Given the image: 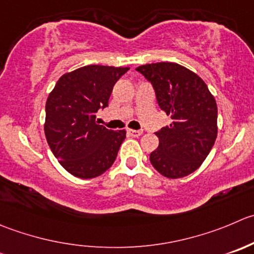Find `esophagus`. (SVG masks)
Listing matches in <instances>:
<instances>
[{
    "label": "esophagus",
    "instance_id": "esophagus-1",
    "mask_svg": "<svg viewBox=\"0 0 254 254\" xmlns=\"http://www.w3.org/2000/svg\"><path fill=\"white\" fill-rule=\"evenodd\" d=\"M127 135L129 136H132V137H139L140 135H142V131L141 130H132V129H127Z\"/></svg>",
    "mask_w": 254,
    "mask_h": 254
}]
</instances>
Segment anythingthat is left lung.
Masks as SVG:
<instances>
[{"mask_svg": "<svg viewBox=\"0 0 254 254\" xmlns=\"http://www.w3.org/2000/svg\"><path fill=\"white\" fill-rule=\"evenodd\" d=\"M136 70L151 82L160 108L172 119L156 132L159 147L150 154V162L167 179L192 174L217 137L215 98L196 73L177 63L159 62Z\"/></svg>", "mask_w": 254, "mask_h": 254, "instance_id": "left-lung-1", "label": "left lung"}]
</instances>
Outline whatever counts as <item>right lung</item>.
Segmentation results:
<instances>
[{"label":"right lung","mask_w":254,"mask_h":254,"mask_svg":"<svg viewBox=\"0 0 254 254\" xmlns=\"http://www.w3.org/2000/svg\"><path fill=\"white\" fill-rule=\"evenodd\" d=\"M129 67L92 64L62 75L47 98L44 134L59 164L73 176L94 179L117 159L125 130L99 125L113 87Z\"/></svg>","instance_id":"1"}]
</instances>
